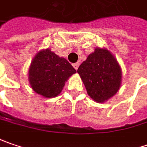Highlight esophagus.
Segmentation results:
<instances>
[{
  "label": "esophagus",
  "instance_id": "obj_1",
  "mask_svg": "<svg viewBox=\"0 0 147 147\" xmlns=\"http://www.w3.org/2000/svg\"><path fill=\"white\" fill-rule=\"evenodd\" d=\"M73 66H74V68L75 69L78 70V66H79V63H73Z\"/></svg>",
  "mask_w": 147,
  "mask_h": 147
}]
</instances>
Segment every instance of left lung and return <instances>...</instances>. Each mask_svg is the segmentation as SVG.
<instances>
[{
  "label": "left lung",
  "mask_w": 147,
  "mask_h": 147,
  "mask_svg": "<svg viewBox=\"0 0 147 147\" xmlns=\"http://www.w3.org/2000/svg\"><path fill=\"white\" fill-rule=\"evenodd\" d=\"M78 74L88 96L99 103L113 97L121 87V66L106 48H95L80 64Z\"/></svg>",
  "instance_id": "8db88e82"
}]
</instances>
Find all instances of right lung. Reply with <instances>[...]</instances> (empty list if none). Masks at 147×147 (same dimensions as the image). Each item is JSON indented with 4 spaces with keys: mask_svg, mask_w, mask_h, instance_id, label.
I'll use <instances>...</instances> for the list:
<instances>
[{
    "mask_svg": "<svg viewBox=\"0 0 147 147\" xmlns=\"http://www.w3.org/2000/svg\"><path fill=\"white\" fill-rule=\"evenodd\" d=\"M75 73L76 70L66 59L45 49L33 58L28 78L34 92L45 98H51L62 92L67 80Z\"/></svg>",
    "mask_w": 147,
    "mask_h": 147,
    "instance_id": "right-lung-1",
    "label": "right lung"
}]
</instances>
